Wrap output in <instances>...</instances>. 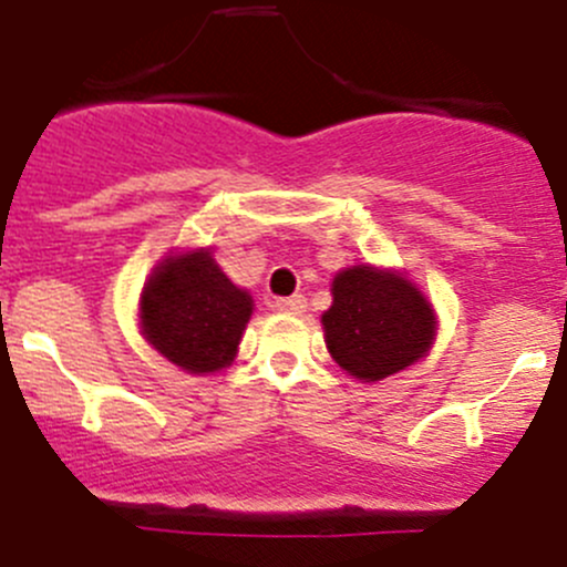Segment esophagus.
<instances>
[{"label": "esophagus", "instance_id": "obj_1", "mask_svg": "<svg viewBox=\"0 0 567 567\" xmlns=\"http://www.w3.org/2000/svg\"><path fill=\"white\" fill-rule=\"evenodd\" d=\"M271 308L279 310V313H305V310H308V299L301 293L279 296V299H274Z\"/></svg>", "mask_w": 567, "mask_h": 567}]
</instances>
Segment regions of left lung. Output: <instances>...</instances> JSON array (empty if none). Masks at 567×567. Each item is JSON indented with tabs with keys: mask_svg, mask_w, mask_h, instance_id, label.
<instances>
[{
	"mask_svg": "<svg viewBox=\"0 0 567 567\" xmlns=\"http://www.w3.org/2000/svg\"><path fill=\"white\" fill-rule=\"evenodd\" d=\"M330 355L358 380H383L411 367L433 341L425 296L394 271L347 268L332 282V308L321 316Z\"/></svg>",
	"mask_w": 567,
	"mask_h": 567,
	"instance_id": "obj_1",
	"label": "left lung"
}]
</instances>
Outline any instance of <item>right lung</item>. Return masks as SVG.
Wrapping results in <instances>:
<instances>
[{"mask_svg":"<svg viewBox=\"0 0 567 567\" xmlns=\"http://www.w3.org/2000/svg\"><path fill=\"white\" fill-rule=\"evenodd\" d=\"M142 332L187 372H218L235 361L251 296L229 282L209 251L164 259L142 290Z\"/></svg>","mask_w":567,"mask_h":567,"instance_id":"1","label":"right lung"}]
</instances>
